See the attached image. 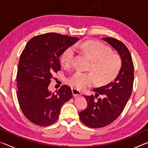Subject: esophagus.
Wrapping results in <instances>:
<instances>
[{"instance_id": "1", "label": "esophagus", "mask_w": 148, "mask_h": 148, "mask_svg": "<svg viewBox=\"0 0 148 148\" xmlns=\"http://www.w3.org/2000/svg\"><path fill=\"white\" fill-rule=\"evenodd\" d=\"M72 95H73L74 97H77V96H81L82 93L81 92H79L78 90H77L76 89H72Z\"/></svg>"}]
</instances>
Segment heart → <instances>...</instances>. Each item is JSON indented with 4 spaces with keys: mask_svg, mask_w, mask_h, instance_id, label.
<instances>
[{
    "mask_svg": "<svg viewBox=\"0 0 148 148\" xmlns=\"http://www.w3.org/2000/svg\"><path fill=\"white\" fill-rule=\"evenodd\" d=\"M74 48L83 51L92 60L91 69L99 83H107L119 73L121 66V59L118 55L111 53L110 49L104 44L97 41H87L76 44ZM74 53L73 47L67 48L61 56V63L65 66H71ZM95 81L92 73L78 71L70 77L68 82L74 88L82 90L92 86Z\"/></svg>",
    "mask_w": 148,
    "mask_h": 148,
    "instance_id": "heart-1",
    "label": "heart"
}]
</instances>
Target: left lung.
<instances>
[{
	"label": "left lung",
	"instance_id": "obj_1",
	"mask_svg": "<svg viewBox=\"0 0 148 148\" xmlns=\"http://www.w3.org/2000/svg\"><path fill=\"white\" fill-rule=\"evenodd\" d=\"M119 55L121 66L113 82L95 88V96H85L87 107L79 113V119L87 127L101 128L112 123L118 117L131 97L134 81V65L126 46L113 38H102ZM99 94L102 98L94 99Z\"/></svg>",
	"mask_w": 148,
	"mask_h": 148
}]
</instances>
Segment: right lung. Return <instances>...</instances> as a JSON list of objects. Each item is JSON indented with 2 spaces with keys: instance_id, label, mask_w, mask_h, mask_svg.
Segmentation results:
<instances>
[{
  "instance_id": "right-lung-1",
  "label": "right lung",
  "mask_w": 148,
  "mask_h": 148,
  "mask_svg": "<svg viewBox=\"0 0 148 148\" xmlns=\"http://www.w3.org/2000/svg\"><path fill=\"white\" fill-rule=\"evenodd\" d=\"M79 40L78 38L50 32L34 36L20 56L17 74V97L19 106L34 124L46 127L59 116L61 106L72 98V90L62 86L57 93L48 87L61 69L59 57Z\"/></svg>"
}]
</instances>
